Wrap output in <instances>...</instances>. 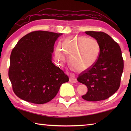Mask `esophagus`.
Instances as JSON below:
<instances>
[{"label": "esophagus", "instance_id": "1", "mask_svg": "<svg viewBox=\"0 0 131 131\" xmlns=\"http://www.w3.org/2000/svg\"><path fill=\"white\" fill-rule=\"evenodd\" d=\"M69 82H70V83H77V80L75 78H70V79H69Z\"/></svg>", "mask_w": 131, "mask_h": 131}]
</instances>
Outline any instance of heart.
<instances>
[{
  "label": "heart",
  "mask_w": 131,
  "mask_h": 131,
  "mask_svg": "<svg viewBox=\"0 0 131 131\" xmlns=\"http://www.w3.org/2000/svg\"><path fill=\"white\" fill-rule=\"evenodd\" d=\"M100 53L99 41L92 38L69 37L58 44L54 56L58 65L63 66L69 55V62L74 70L83 72L92 67Z\"/></svg>",
  "instance_id": "1"
}]
</instances>
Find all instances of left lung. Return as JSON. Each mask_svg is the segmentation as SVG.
I'll return each instance as SVG.
<instances>
[{"mask_svg":"<svg viewBox=\"0 0 131 131\" xmlns=\"http://www.w3.org/2000/svg\"><path fill=\"white\" fill-rule=\"evenodd\" d=\"M85 32L99 41L100 53L94 65L80 73L77 80L88 88L87 93L82 96L83 99L101 101L112 96L120 87L123 58L120 46L108 34L101 31Z\"/></svg>","mask_w":131,"mask_h":131,"instance_id":"obj_1","label":"left lung"}]
</instances>
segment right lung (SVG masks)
Segmentation results:
<instances>
[{"mask_svg": "<svg viewBox=\"0 0 131 131\" xmlns=\"http://www.w3.org/2000/svg\"><path fill=\"white\" fill-rule=\"evenodd\" d=\"M62 34L34 31L19 39L10 56L8 76L16 95L25 101L43 104L56 96L69 79L52 62L55 41Z\"/></svg>", "mask_w": 131, "mask_h": 131, "instance_id": "add662e5", "label": "right lung"}]
</instances>
